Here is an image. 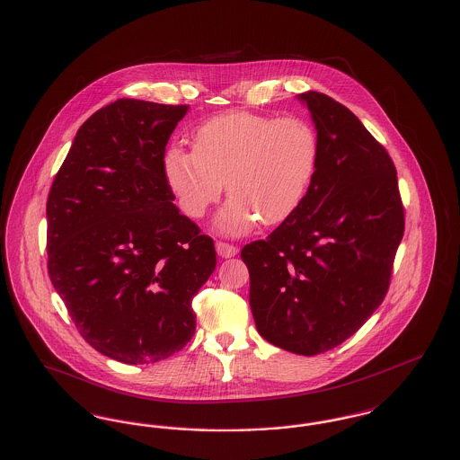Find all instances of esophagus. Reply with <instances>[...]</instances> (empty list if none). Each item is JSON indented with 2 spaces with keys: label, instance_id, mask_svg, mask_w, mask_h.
<instances>
[{
  "label": "esophagus",
  "instance_id": "obj_1",
  "mask_svg": "<svg viewBox=\"0 0 460 460\" xmlns=\"http://www.w3.org/2000/svg\"><path fill=\"white\" fill-rule=\"evenodd\" d=\"M216 250H217V255L222 259H231V257L238 255V248L234 244H229V243H224V241L216 243Z\"/></svg>",
  "mask_w": 460,
  "mask_h": 460
}]
</instances>
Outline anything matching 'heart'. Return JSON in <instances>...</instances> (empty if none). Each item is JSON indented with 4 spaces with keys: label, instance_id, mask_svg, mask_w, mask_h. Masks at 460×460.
Listing matches in <instances>:
<instances>
[{
    "label": "heart",
    "instance_id": "b5f03b06",
    "mask_svg": "<svg viewBox=\"0 0 460 460\" xmlns=\"http://www.w3.org/2000/svg\"><path fill=\"white\" fill-rule=\"evenodd\" d=\"M319 145L312 126L296 117L274 119L229 111L201 124L193 150L171 146L164 175L179 208L199 219L219 201L224 182L231 195L214 219L222 234L248 233L257 219H288L315 172Z\"/></svg>",
    "mask_w": 460,
    "mask_h": 460
}]
</instances>
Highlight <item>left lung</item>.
<instances>
[{"instance_id": "obj_1", "label": "left lung", "mask_w": 460, "mask_h": 460, "mask_svg": "<svg viewBox=\"0 0 460 460\" xmlns=\"http://www.w3.org/2000/svg\"><path fill=\"white\" fill-rule=\"evenodd\" d=\"M317 131V165L296 210L241 250L250 306L269 343L317 355L350 338L381 305L403 236L394 162L328 94L296 96Z\"/></svg>"}]
</instances>
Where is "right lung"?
<instances>
[{"label": "right lung", "mask_w": 460, "mask_h": 460, "mask_svg": "<svg viewBox=\"0 0 460 460\" xmlns=\"http://www.w3.org/2000/svg\"><path fill=\"white\" fill-rule=\"evenodd\" d=\"M188 110L122 98L94 111L46 203L51 285L89 345L131 366L191 340V300L217 263L214 241L179 214L164 175Z\"/></svg>", "instance_id": "right-lung-1"}]
</instances>
